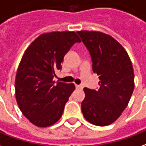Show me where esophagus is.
<instances>
[{
	"instance_id": "1",
	"label": "esophagus",
	"mask_w": 146,
	"mask_h": 146,
	"mask_svg": "<svg viewBox=\"0 0 146 146\" xmlns=\"http://www.w3.org/2000/svg\"><path fill=\"white\" fill-rule=\"evenodd\" d=\"M75 88L78 89H83V86H80V85H76V86H75Z\"/></svg>"
}]
</instances>
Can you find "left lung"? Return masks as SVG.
<instances>
[{"label": "left lung", "mask_w": 146, "mask_h": 146, "mask_svg": "<svg viewBox=\"0 0 146 146\" xmlns=\"http://www.w3.org/2000/svg\"><path fill=\"white\" fill-rule=\"evenodd\" d=\"M89 50L92 71L99 75L100 89L84 88V117L97 126L112 124L126 108L135 87L131 61L124 48L110 35L96 31H78Z\"/></svg>", "instance_id": "left-lung-1"}]
</instances>
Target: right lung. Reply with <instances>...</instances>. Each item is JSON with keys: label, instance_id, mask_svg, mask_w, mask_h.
Listing matches in <instances>:
<instances>
[{"label": "right lung", "instance_id": "right-lung-1", "mask_svg": "<svg viewBox=\"0 0 146 146\" xmlns=\"http://www.w3.org/2000/svg\"><path fill=\"white\" fill-rule=\"evenodd\" d=\"M80 42L74 32H52L41 34L25 50L15 77V98L23 115L37 127L53 125L62 115L75 87L60 82L55 85L53 78L64 55Z\"/></svg>", "mask_w": 146, "mask_h": 146}]
</instances>
